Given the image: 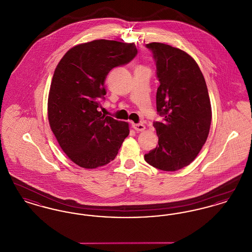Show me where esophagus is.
<instances>
[{"label": "esophagus", "mask_w": 252, "mask_h": 252, "mask_svg": "<svg viewBox=\"0 0 252 252\" xmlns=\"http://www.w3.org/2000/svg\"><path fill=\"white\" fill-rule=\"evenodd\" d=\"M132 127L137 132L144 131L145 126L143 124H132Z\"/></svg>", "instance_id": "esophagus-1"}]
</instances>
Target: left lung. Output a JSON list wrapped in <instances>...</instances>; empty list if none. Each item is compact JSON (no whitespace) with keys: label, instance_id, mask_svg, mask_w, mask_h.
<instances>
[{"label":"left lung","instance_id":"obj_1","mask_svg":"<svg viewBox=\"0 0 252 252\" xmlns=\"http://www.w3.org/2000/svg\"><path fill=\"white\" fill-rule=\"evenodd\" d=\"M145 46L156 62L157 111L163 121L153 123L158 142L144 159L153 167L173 172L189 165L206 143L212 122L210 97L191 56L164 43Z\"/></svg>","mask_w":252,"mask_h":252}]
</instances>
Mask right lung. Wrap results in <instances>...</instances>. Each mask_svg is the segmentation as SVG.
Instances as JSON below:
<instances>
[{
	"label": "right lung",
	"instance_id": "obj_1",
	"mask_svg": "<svg viewBox=\"0 0 252 252\" xmlns=\"http://www.w3.org/2000/svg\"><path fill=\"white\" fill-rule=\"evenodd\" d=\"M137 54L134 43L97 39L70 49L55 70L49 124L61 149L80 167L108 164L129 134L127 123L102 115L98 108L105 99L108 72Z\"/></svg>",
	"mask_w": 252,
	"mask_h": 252
}]
</instances>
